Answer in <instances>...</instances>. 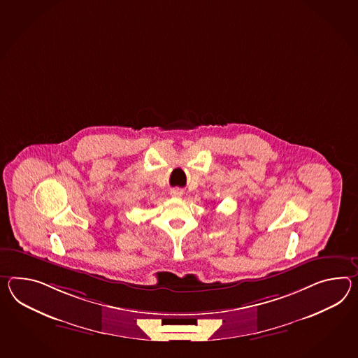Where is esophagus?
<instances>
[{
  "label": "esophagus",
  "mask_w": 358,
  "mask_h": 358,
  "mask_svg": "<svg viewBox=\"0 0 358 358\" xmlns=\"http://www.w3.org/2000/svg\"><path fill=\"white\" fill-rule=\"evenodd\" d=\"M183 192L181 189H178V187H176V189H172L171 190V195L172 196H175V198H180V196H182Z\"/></svg>",
  "instance_id": "esophagus-1"
}]
</instances>
